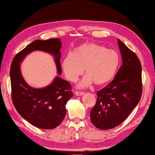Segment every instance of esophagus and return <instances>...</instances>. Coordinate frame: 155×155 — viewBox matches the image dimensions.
I'll return each instance as SVG.
<instances>
[{
    "label": "esophagus",
    "mask_w": 155,
    "mask_h": 155,
    "mask_svg": "<svg viewBox=\"0 0 155 155\" xmlns=\"http://www.w3.org/2000/svg\"><path fill=\"white\" fill-rule=\"evenodd\" d=\"M75 94L77 96H81L84 94V92H83V91H75Z\"/></svg>",
    "instance_id": "1"
}]
</instances>
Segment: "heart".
<instances>
[{
    "mask_svg": "<svg viewBox=\"0 0 155 155\" xmlns=\"http://www.w3.org/2000/svg\"><path fill=\"white\" fill-rule=\"evenodd\" d=\"M120 65V56L115 51L107 49L95 43H84L72 53H68L62 62V67L68 80L76 82L82 74L87 75L79 86L85 87L92 82L102 85L113 79Z\"/></svg>",
    "mask_w": 155,
    "mask_h": 155,
    "instance_id": "1",
    "label": "heart"
}]
</instances>
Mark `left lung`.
<instances>
[{
  "label": "left lung",
  "mask_w": 155,
  "mask_h": 155,
  "mask_svg": "<svg viewBox=\"0 0 155 155\" xmlns=\"http://www.w3.org/2000/svg\"><path fill=\"white\" fill-rule=\"evenodd\" d=\"M123 64L110 83L97 92L91 111L96 128L108 130L120 125L136 107L142 95L141 64L133 51L117 40Z\"/></svg>",
  "instance_id": "obj_1"
}]
</instances>
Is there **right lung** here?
<instances>
[{
	"mask_svg": "<svg viewBox=\"0 0 155 155\" xmlns=\"http://www.w3.org/2000/svg\"><path fill=\"white\" fill-rule=\"evenodd\" d=\"M61 44L59 38L35 40L15 55L10 67L12 99L14 107L25 120L39 128L54 129L62 123L67 113L65 106L73 95L72 87L68 81L56 77L47 87L32 88L22 78L20 63L33 51H42L54 55L58 72L61 73Z\"/></svg>",
	"mask_w": 155,
	"mask_h": 155,
	"instance_id": "1",
	"label": "right lung"
}]
</instances>
